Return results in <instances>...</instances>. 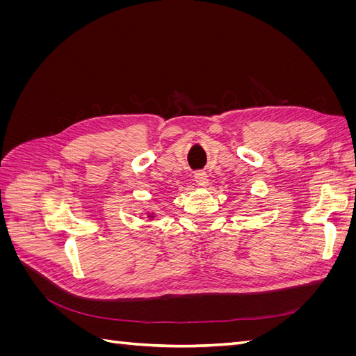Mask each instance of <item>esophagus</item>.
<instances>
[{"label": "esophagus", "instance_id": "34e87169", "mask_svg": "<svg viewBox=\"0 0 356 356\" xmlns=\"http://www.w3.org/2000/svg\"><path fill=\"white\" fill-rule=\"evenodd\" d=\"M195 181H196V184L197 186H200V187H207L208 186V175H207V172H203V170H197L196 174H195Z\"/></svg>", "mask_w": 356, "mask_h": 356}]
</instances>
